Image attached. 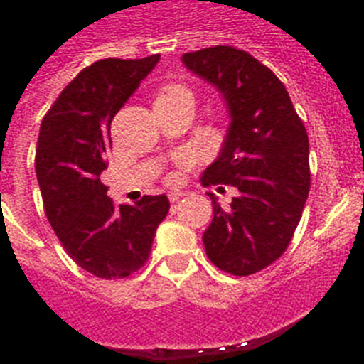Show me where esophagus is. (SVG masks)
Masks as SVG:
<instances>
[{"instance_id":"34e87169","label":"esophagus","mask_w":364,"mask_h":364,"mask_svg":"<svg viewBox=\"0 0 364 364\" xmlns=\"http://www.w3.org/2000/svg\"><path fill=\"white\" fill-rule=\"evenodd\" d=\"M181 196H185V194H183V193H176V191H173V193H170V194H168V198H170V202H171V204H176L177 200L181 198Z\"/></svg>"}]
</instances>
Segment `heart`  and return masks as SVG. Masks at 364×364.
Segmentation results:
<instances>
[{"instance_id": "obj_1", "label": "heart", "mask_w": 364, "mask_h": 364, "mask_svg": "<svg viewBox=\"0 0 364 364\" xmlns=\"http://www.w3.org/2000/svg\"><path fill=\"white\" fill-rule=\"evenodd\" d=\"M187 94H191V90L185 87H181V85H166V87L160 88L159 98L156 100L179 98V96H187ZM191 96H193V94H191Z\"/></svg>"}]
</instances>
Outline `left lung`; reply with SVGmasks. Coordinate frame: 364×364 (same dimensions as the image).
<instances>
[{
  "label": "left lung",
  "instance_id": "1",
  "mask_svg": "<svg viewBox=\"0 0 364 364\" xmlns=\"http://www.w3.org/2000/svg\"><path fill=\"white\" fill-rule=\"evenodd\" d=\"M188 70L223 94L230 113L221 154L202 185H232V204L213 202L205 253L232 276L264 270L285 253L310 193V143L287 88L251 54L228 45L183 54Z\"/></svg>",
  "mask_w": 364,
  "mask_h": 364
}]
</instances>
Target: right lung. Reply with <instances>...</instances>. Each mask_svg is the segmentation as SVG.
I'll use <instances>...</instances> for the list:
<instances>
[{"label": "right lung", "mask_w": 364, "mask_h": 364, "mask_svg": "<svg viewBox=\"0 0 364 364\" xmlns=\"http://www.w3.org/2000/svg\"><path fill=\"white\" fill-rule=\"evenodd\" d=\"M159 60L94 62L60 92L39 128L36 173L48 223L71 259L102 279L128 277L147 262L170 210L166 194L117 205L100 181L111 121Z\"/></svg>", "instance_id": "right-lung-1"}]
</instances>
